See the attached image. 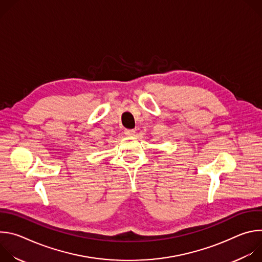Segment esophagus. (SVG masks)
<instances>
[{
    "mask_svg": "<svg viewBox=\"0 0 262 262\" xmlns=\"http://www.w3.org/2000/svg\"><path fill=\"white\" fill-rule=\"evenodd\" d=\"M135 130L134 129H125L124 130V134L127 136V137H133V136H135Z\"/></svg>",
    "mask_w": 262,
    "mask_h": 262,
    "instance_id": "1",
    "label": "esophagus"
}]
</instances>
